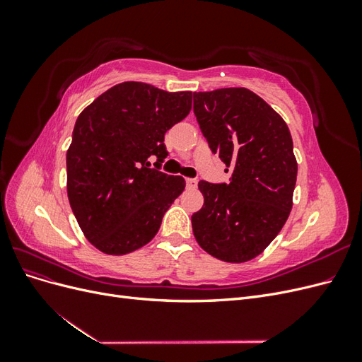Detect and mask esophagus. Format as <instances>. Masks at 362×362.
<instances>
[{"label":"esophagus","mask_w":362,"mask_h":362,"mask_svg":"<svg viewBox=\"0 0 362 362\" xmlns=\"http://www.w3.org/2000/svg\"><path fill=\"white\" fill-rule=\"evenodd\" d=\"M185 185H187V189H196V187H198V180L187 178V180H185Z\"/></svg>","instance_id":"34e87169"}]
</instances>
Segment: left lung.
<instances>
[{"instance_id": "8db88e82", "label": "left lung", "mask_w": 362, "mask_h": 362, "mask_svg": "<svg viewBox=\"0 0 362 362\" xmlns=\"http://www.w3.org/2000/svg\"><path fill=\"white\" fill-rule=\"evenodd\" d=\"M193 112L213 154L231 169L228 182L199 181L194 238L217 259L246 262L273 242L291 211L298 161L290 129L245 87L194 92Z\"/></svg>"}]
</instances>
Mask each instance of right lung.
Instances as JSON below:
<instances>
[{"label":"right lung","mask_w":362,"mask_h":362,"mask_svg":"<svg viewBox=\"0 0 362 362\" xmlns=\"http://www.w3.org/2000/svg\"><path fill=\"white\" fill-rule=\"evenodd\" d=\"M192 92L125 81L87 105L66 152L68 198L84 237L107 255L148 245L185 189L182 177L151 169L168 157L164 134L192 110Z\"/></svg>","instance_id":"obj_1"}]
</instances>
